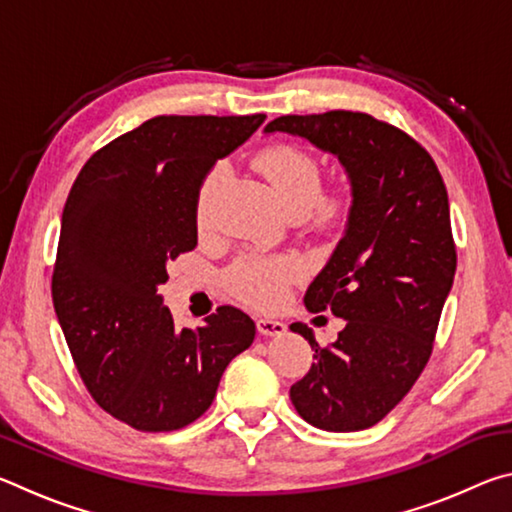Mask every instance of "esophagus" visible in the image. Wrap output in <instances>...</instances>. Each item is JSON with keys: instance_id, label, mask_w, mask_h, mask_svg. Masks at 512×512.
Masks as SVG:
<instances>
[{"instance_id": "esophagus-1", "label": "esophagus", "mask_w": 512, "mask_h": 512, "mask_svg": "<svg viewBox=\"0 0 512 512\" xmlns=\"http://www.w3.org/2000/svg\"><path fill=\"white\" fill-rule=\"evenodd\" d=\"M257 329H259V334H264V336H280L287 332V325L280 323V320H275V318L262 316V318H257Z\"/></svg>"}]
</instances>
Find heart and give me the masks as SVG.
I'll use <instances>...</instances> for the list:
<instances>
[{"instance_id":"1","label":"heart","mask_w":512,"mask_h":512,"mask_svg":"<svg viewBox=\"0 0 512 512\" xmlns=\"http://www.w3.org/2000/svg\"><path fill=\"white\" fill-rule=\"evenodd\" d=\"M257 167L271 180L284 210L305 214L309 207L318 219H332L341 212L343 198L336 192H320V164L314 155L289 144L268 146L257 155ZM221 180V169H214L203 180L196 198V221H210L212 198ZM298 262L289 257L244 255L228 271L232 291L257 307H273L282 300L284 287L296 277Z\"/></svg>"}]
</instances>
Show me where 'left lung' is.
<instances>
[{"instance_id":"left-lung-1","label":"left lung","mask_w":512,"mask_h":512,"mask_svg":"<svg viewBox=\"0 0 512 512\" xmlns=\"http://www.w3.org/2000/svg\"><path fill=\"white\" fill-rule=\"evenodd\" d=\"M305 137L334 153L352 185L345 235L309 284V311L345 320L339 339L305 336L314 363L291 386L302 420L325 431H359L384 420L427 366L447 293L456 246L443 176L422 146L366 112L284 115L266 133Z\"/></svg>"}]
</instances>
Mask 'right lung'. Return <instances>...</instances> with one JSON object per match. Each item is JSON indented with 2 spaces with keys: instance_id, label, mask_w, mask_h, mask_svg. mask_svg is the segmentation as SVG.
<instances>
[{
  "instance_id": "obj_1",
  "label": "right lung",
  "mask_w": 512,
  "mask_h": 512,
  "mask_svg": "<svg viewBox=\"0 0 512 512\" xmlns=\"http://www.w3.org/2000/svg\"><path fill=\"white\" fill-rule=\"evenodd\" d=\"M266 115H162L103 146L69 189L51 298L85 388L137 431L201 418L255 323L223 305L178 329L158 293L167 264L196 248V198L216 160Z\"/></svg>"
}]
</instances>
